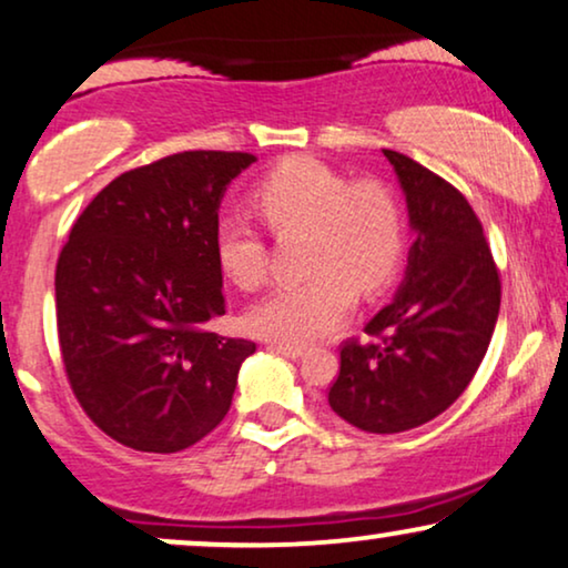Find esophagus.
I'll return each instance as SVG.
<instances>
[{
  "label": "esophagus",
  "mask_w": 568,
  "mask_h": 568,
  "mask_svg": "<svg viewBox=\"0 0 568 568\" xmlns=\"http://www.w3.org/2000/svg\"><path fill=\"white\" fill-rule=\"evenodd\" d=\"M272 351H277V354L288 356V358H301L306 354L304 346H296V343H270Z\"/></svg>",
  "instance_id": "esophagus-1"
}]
</instances>
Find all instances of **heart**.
Listing matches in <instances>:
<instances>
[{
	"label": "heart",
	"mask_w": 568,
	"mask_h": 568,
	"mask_svg": "<svg viewBox=\"0 0 568 568\" xmlns=\"http://www.w3.org/2000/svg\"><path fill=\"white\" fill-rule=\"evenodd\" d=\"M254 204L277 235L306 233L304 267L312 277L283 285L248 308L251 333L280 343H308L346 320L356 291H383L406 251V217L383 183H351L312 156H293L256 183ZM222 275L239 288H256L267 275L262 233L241 214L214 225Z\"/></svg>",
	"instance_id": "b5f03b06"
}]
</instances>
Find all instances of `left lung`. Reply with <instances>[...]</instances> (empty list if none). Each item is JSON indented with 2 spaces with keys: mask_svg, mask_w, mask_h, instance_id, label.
Wrapping results in <instances>:
<instances>
[{
  "mask_svg": "<svg viewBox=\"0 0 568 568\" xmlns=\"http://www.w3.org/2000/svg\"><path fill=\"white\" fill-rule=\"evenodd\" d=\"M383 154L414 243L396 298L364 327L375 341L341 348L327 400L348 425L393 435L435 419L471 383L498 322L500 277L469 201L412 156Z\"/></svg>",
  "mask_w": 568,
  "mask_h": 568,
  "instance_id": "8db88e82",
  "label": "left lung"
}]
</instances>
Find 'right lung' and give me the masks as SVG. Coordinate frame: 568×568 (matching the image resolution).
I'll use <instances>...</instances> for the list:
<instances>
[{
	"label": "right lung",
	"mask_w": 568,
	"mask_h": 568,
	"mask_svg": "<svg viewBox=\"0 0 568 568\" xmlns=\"http://www.w3.org/2000/svg\"><path fill=\"white\" fill-rule=\"evenodd\" d=\"M254 154L183 152L123 172L75 220L54 275L70 387L112 440L175 454L210 435L256 351L225 314L214 225Z\"/></svg>",
	"instance_id": "obj_1"
}]
</instances>
